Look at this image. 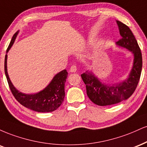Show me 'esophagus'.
<instances>
[{"instance_id": "obj_1", "label": "esophagus", "mask_w": 147, "mask_h": 147, "mask_svg": "<svg viewBox=\"0 0 147 147\" xmlns=\"http://www.w3.org/2000/svg\"><path fill=\"white\" fill-rule=\"evenodd\" d=\"M77 71V67L76 65H73L70 67V71L71 72H76Z\"/></svg>"}]
</instances>
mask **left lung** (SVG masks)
<instances>
[{
  "label": "left lung",
  "instance_id": "obj_1",
  "mask_svg": "<svg viewBox=\"0 0 147 147\" xmlns=\"http://www.w3.org/2000/svg\"><path fill=\"white\" fill-rule=\"evenodd\" d=\"M116 22L122 36L116 45L132 52L134 56V63L128 78L120 83H102L92 72L88 71L81 75L86 85L88 97L94 104L99 106L115 105L128 99L135 91L142 71V53L135 36L128 26L118 20Z\"/></svg>",
  "mask_w": 147,
  "mask_h": 147
}]
</instances>
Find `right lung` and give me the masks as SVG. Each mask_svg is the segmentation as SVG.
Instances as JSON below:
<instances>
[{
	"label": "right lung",
	"mask_w": 147,
	"mask_h": 147,
	"mask_svg": "<svg viewBox=\"0 0 147 147\" xmlns=\"http://www.w3.org/2000/svg\"><path fill=\"white\" fill-rule=\"evenodd\" d=\"M18 32L19 31L16 32L12 37L9 45L7 49V53L13 45ZM7 55L6 54L5 58V76L12 94L20 104L33 111L42 113L55 111L62 105L65 96V83L68 75L66 69L57 74L51 82L43 90L34 94H25L17 90L11 83L7 73Z\"/></svg>",
	"instance_id": "obj_1"
}]
</instances>
